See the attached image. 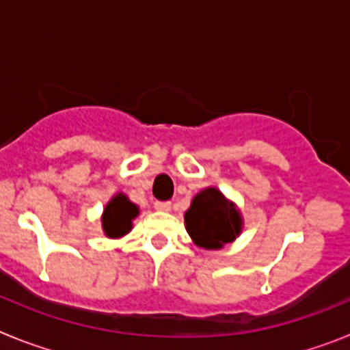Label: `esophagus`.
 Segmentation results:
<instances>
[{
  "mask_svg": "<svg viewBox=\"0 0 350 350\" xmlns=\"http://www.w3.org/2000/svg\"><path fill=\"white\" fill-rule=\"evenodd\" d=\"M154 208L163 210V212H168V210L172 208V203H170V202H156V203H154Z\"/></svg>",
  "mask_w": 350,
  "mask_h": 350,
  "instance_id": "obj_1",
  "label": "esophagus"
}]
</instances>
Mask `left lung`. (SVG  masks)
I'll return each instance as SVG.
<instances>
[{"instance_id":"obj_1","label":"left lung","mask_w":350,"mask_h":350,"mask_svg":"<svg viewBox=\"0 0 350 350\" xmlns=\"http://www.w3.org/2000/svg\"><path fill=\"white\" fill-rule=\"evenodd\" d=\"M185 230L203 249H222L242 233L243 219L233 202L215 187L200 191L184 213Z\"/></svg>"}]
</instances>
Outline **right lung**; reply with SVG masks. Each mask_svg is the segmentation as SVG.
Instances as JSON below:
<instances>
[{
  "mask_svg": "<svg viewBox=\"0 0 350 350\" xmlns=\"http://www.w3.org/2000/svg\"><path fill=\"white\" fill-rule=\"evenodd\" d=\"M138 215V206L128 200V196L122 193H117L116 196L105 206L103 217V231L108 238H120L129 233L133 228V219Z\"/></svg>",
  "mask_w": 350,
  "mask_h": 350,
  "instance_id": "obj_1",
  "label": "right lung"
}]
</instances>
